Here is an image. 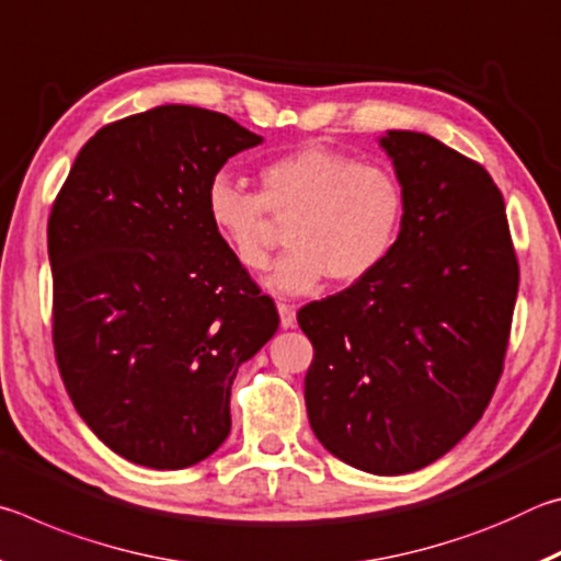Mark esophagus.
<instances>
[{
  "label": "esophagus",
  "instance_id": "34e87169",
  "mask_svg": "<svg viewBox=\"0 0 561 561\" xmlns=\"http://www.w3.org/2000/svg\"><path fill=\"white\" fill-rule=\"evenodd\" d=\"M277 311H279V321H282V329H291L294 321H297V311H294L291 304H277Z\"/></svg>",
  "mask_w": 561,
  "mask_h": 561
}]
</instances>
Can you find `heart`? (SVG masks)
<instances>
[{"label":"heart","instance_id":"heart-1","mask_svg":"<svg viewBox=\"0 0 561 561\" xmlns=\"http://www.w3.org/2000/svg\"><path fill=\"white\" fill-rule=\"evenodd\" d=\"M260 193L230 173L205 187V220L237 264L267 270L270 220H289L284 254L267 277L277 294H309L327 277L356 284L391 257L405 225V187L391 168L307 144L260 168Z\"/></svg>","mask_w":561,"mask_h":561}]
</instances>
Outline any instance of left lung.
<instances>
[{"label":"left lung","instance_id":"left-lung-1","mask_svg":"<svg viewBox=\"0 0 561 561\" xmlns=\"http://www.w3.org/2000/svg\"><path fill=\"white\" fill-rule=\"evenodd\" d=\"M408 207L371 277L311 301L304 401L324 448L374 474H405L455 448L505 364L519 264L490 173L425 133L388 130Z\"/></svg>","mask_w":561,"mask_h":561}]
</instances>
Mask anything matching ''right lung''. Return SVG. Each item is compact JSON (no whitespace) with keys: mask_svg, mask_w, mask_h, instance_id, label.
I'll use <instances>...</instances> for the list:
<instances>
[{"mask_svg":"<svg viewBox=\"0 0 561 561\" xmlns=\"http://www.w3.org/2000/svg\"><path fill=\"white\" fill-rule=\"evenodd\" d=\"M260 144L225 113L158 106L103 126L54 201L56 364L89 428L136 465L220 448L237 368L279 327L205 220L210 178Z\"/></svg>","mask_w":561,"mask_h":561,"instance_id":"obj_1","label":"right lung"}]
</instances>
